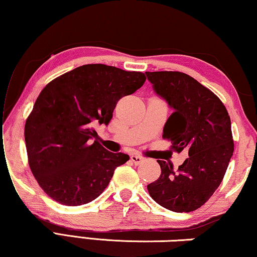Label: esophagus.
Returning <instances> with one entry per match:
<instances>
[{"instance_id":"esophagus-1","label":"esophagus","mask_w":257,"mask_h":257,"mask_svg":"<svg viewBox=\"0 0 257 257\" xmlns=\"http://www.w3.org/2000/svg\"><path fill=\"white\" fill-rule=\"evenodd\" d=\"M130 160H132L135 164L138 165V164H141L145 159L143 158V156H141V155H132V158H130Z\"/></svg>"}]
</instances>
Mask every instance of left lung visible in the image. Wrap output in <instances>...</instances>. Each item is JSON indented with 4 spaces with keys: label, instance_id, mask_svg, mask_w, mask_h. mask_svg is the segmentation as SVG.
<instances>
[{
    "label": "left lung",
    "instance_id": "8db88e82",
    "mask_svg": "<svg viewBox=\"0 0 257 257\" xmlns=\"http://www.w3.org/2000/svg\"><path fill=\"white\" fill-rule=\"evenodd\" d=\"M154 90L173 108L162 137L188 158L179 165L158 160L161 176L147 185L151 197L173 212H191L204 205L220 186L233 153L231 121L216 95L179 71L146 72Z\"/></svg>",
    "mask_w": 257,
    "mask_h": 257
}]
</instances>
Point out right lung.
I'll return each instance as SVG.
<instances>
[{
	"label": "right lung",
	"mask_w": 257,
	"mask_h": 257,
	"mask_svg": "<svg viewBox=\"0 0 257 257\" xmlns=\"http://www.w3.org/2000/svg\"><path fill=\"white\" fill-rule=\"evenodd\" d=\"M139 71L85 64L63 73L38 95L25 124L28 164L46 195L62 205L94 201L129 160L99 144L93 125L107 124L116 103L144 85Z\"/></svg>",
	"instance_id": "add662e5"
}]
</instances>
